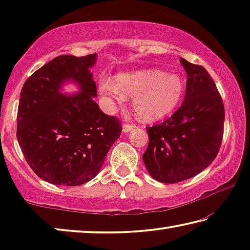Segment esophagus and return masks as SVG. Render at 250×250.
<instances>
[{"mask_svg": "<svg viewBox=\"0 0 250 250\" xmlns=\"http://www.w3.org/2000/svg\"><path fill=\"white\" fill-rule=\"evenodd\" d=\"M134 128H135V125L132 124H125L124 126H122V131H124L125 133H126V132H129V131L133 130Z\"/></svg>", "mask_w": 250, "mask_h": 250, "instance_id": "34e87169", "label": "esophagus"}]
</instances>
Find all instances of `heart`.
Listing matches in <instances>:
<instances>
[{
    "label": "heart",
    "mask_w": 250,
    "mask_h": 250,
    "mask_svg": "<svg viewBox=\"0 0 250 250\" xmlns=\"http://www.w3.org/2000/svg\"><path fill=\"white\" fill-rule=\"evenodd\" d=\"M100 90L117 103L125 96L133 97L132 105L143 121L162 119L179 107L185 92V80L179 74L160 69H140L120 74L113 79H103Z\"/></svg>",
    "instance_id": "b5f03b06"
}]
</instances>
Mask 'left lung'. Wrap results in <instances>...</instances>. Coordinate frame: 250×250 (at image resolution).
<instances>
[{
    "label": "left lung",
    "mask_w": 250,
    "mask_h": 250,
    "mask_svg": "<svg viewBox=\"0 0 250 250\" xmlns=\"http://www.w3.org/2000/svg\"><path fill=\"white\" fill-rule=\"evenodd\" d=\"M188 74L181 107L162 124L146 126L149 146L143 162L162 183H177L197 175L216 158L224 133L223 99L203 66L180 59Z\"/></svg>",
    "instance_id": "obj_1"
}]
</instances>
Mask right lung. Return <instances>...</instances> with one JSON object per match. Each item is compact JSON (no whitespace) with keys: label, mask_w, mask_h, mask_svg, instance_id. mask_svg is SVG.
Instances as JSON below:
<instances>
[{"label":"right lung","mask_w":250,"mask_h":250,"mask_svg":"<svg viewBox=\"0 0 250 250\" xmlns=\"http://www.w3.org/2000/svg\"><path fill=\"white\" fill-rule=\"evenodd\" d=\"M96 54L61 55L26 79L18 110L19 145L37 176L55 185L77 186L98 174L122 126L94 101L96 83L89 68ZM67 80L82 89L73 96L59 92Z\"/></svg>","instance_id":"add662e5"}]
</instances>
